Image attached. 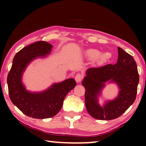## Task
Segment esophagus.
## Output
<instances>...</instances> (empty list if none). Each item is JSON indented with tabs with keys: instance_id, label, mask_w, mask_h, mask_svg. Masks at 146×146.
<instances>
[{
	"instance_id": "34e87169",
	"label": "esophagus",
	"mask_w": 146,
	"mask_h": 146,
	"mask_svg": "<svg viewBox=\"0 0 146 146\" xmlns=\"http://www.w3.org/2000/svg\"><path fill=\"white\" fill-rule=\"evenodd\" d=\"M84 78V74L83 73H78L75 76V80L76 81V82L79 83L82 80V79Z\"/></svg>"
}]
</instances>
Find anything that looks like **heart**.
<instances>
[{
    "mask_svg": "<svg viewBox=\"0 0 146 146\" xmlns=\"http://www.w3.org/2000/svg\"><path fill=\"white\" fill-rule=\"evenodd\" d=\"M100 52L98 50L90 49L88 50L86 53V56L90 60L96 59L97 61L100 63L104 62L108 60L111 56V54L108 52H104L100 54Z\"/></svg>",
    "mask_w": 146,
    "mask_h": 146,
    "instance_id": "b5f03b06",
    "label": "heart"
}]
</instances>
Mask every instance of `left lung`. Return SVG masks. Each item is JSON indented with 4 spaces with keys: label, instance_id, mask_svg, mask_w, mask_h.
Wrapping results in <instances>:
<instances>
[{
    "label": "left lung",
    "instance_id": "8db88e82",
    "mask_svg": "<svg viewBox=\"0 0 146 146\" xmlns=\"http://www.w3.org/2000/svg\"><path fill=\"white\" fill-rule=\"evenodd\" d=\"M115 64L90 68L82 82L85 88V104L89 114L96 119L110 120L123 114L136 98L139 74L137 64L132 56L121 48ZM111 79L119 84V97L109 101L104 107L97 104V97L104 82Z\"/></svg>",
    "mask_w": 146,
    "mask_h": 146
}]
</instances>
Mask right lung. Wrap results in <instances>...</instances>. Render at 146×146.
Here are the masks:
<instances>
[{
    "mask_svg": "<svg viewBox=\"0 0 146 146\" xmlns=\"http://www.w3.org/2000/svg\"><path fill=\"white\" fill-rule=\"evenodd\" d=\"M52 46L46 41H38L23 48L16 54L7 76L9 97L12 102L27 116L49 118L56 115L64 100L76 85L72 78L54 84L46 91L33 94L26 90L21 82L22 74L30 62L37 56L50 52Z\"/></svg>",
    "mask_w": 146,
    "mask_h": 146,
    "instance_id": "right-lung-1",
    "label": "right lung"
}]
</instances>
